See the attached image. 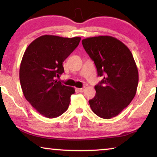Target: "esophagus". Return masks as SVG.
<instances>
[{
	"instance_id": "obj_1",
	"label": "esophagus",
	"mask_w": 157,
	"mask_h": 157,
	"mask_svg": "<svg viewBox=\"0 0 157 157\" xmlns=\"http://www.w3.org/2000/svg\"><path fill=\"white\" fill-rule=\"evenodd\" d=\"M77 91H80V92H83L84 89H83V88H81V89H77Z\"/></svg>"
}]
</instances>
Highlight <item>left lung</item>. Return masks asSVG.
I'll list each match as a JSON object with an SVG mask.
<instances>
[{"mask_svg":"<svg viewBox=\"0 0 157 157\" xmlns=\"http://www.w3.org/2000/svg\"><path fill=\"white\" fill-rule=\"evenodd\" d=\"M83 48L94 60L102 80L94 86L96 94L89 100L95 114L103 119L117 116L134 99L139 74L129 48L111 36L83 39Z\"/></svg>","mask_w":157,"mask_h":157,"instance_id":"left-lung-1","label":"left lung"}]
</instances>
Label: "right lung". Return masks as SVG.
Here are the masks:
<instances>
[{
  "instance_id": "obj_1",
  "label": "right lung",
  "mask_w": 157,
  "mask_h": 157,
  "mask_svg": "<svg viewBox=\"0 0 157 157\" xmlns=\"http://www.w3.org/2000/svg\"><path fill=\"white\" fill-rule=\"evenodd\" d=\"M80 40L43 35L32 41L23 54L19 72L23 95L45 117H57L68 109L75 89L55 78L64 72L63 62Z\"/></svg>"
}]
</instances>
